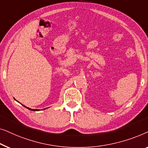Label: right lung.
<instances>
[{"mask_svg":"<svg viewBox=\"0 0 148 148\" xmlns=\"http://www.w3.org/2000/svg\"><path fill=\"white\" fill-rule=\"evenodd\" d=\"M15 100V99H14ZM15 101H16V100H15ZM25 107H26L27 109H28L29 110H31V111H39V109H30V108H29V107H26V106H25V105H23ZM45 109H47V108H45ZM45 109H43V110H45Z\"/></svg>","mask_w":148,"mask_h":148,"instance_id":"add662e5","label":"right lung"}]
</instances>
